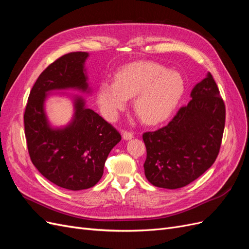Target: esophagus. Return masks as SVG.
I'll return each mask as SVG.
<instances>
[{
  "instance_id": "34e87169",
  "label": "esophagus",
  "mask_w": 249,
  "mask_h": 249,
  "mask_svg": "<svg viewBox=\"0 0 249 249\" xmlns=\"http://www.w3.org/2000/svg\"><path fill=\"white\" fill-rule=\"evenodd\" d=\"M133 137H134V136H133L132 133L126 132V131L123 132V139H124V140H131Z\"/></svg>"
}]
</instances>
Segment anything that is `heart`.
<instances>
[{"mask_svg": "<svg viewBox=\"0 0 249 249\" xmlns=\"http://www.w3.org/2000/svg\"><path fill=\"white\" fill-rule=\"evenodd\" d=\"M185 91L180 73L152 62L129 64L115 74V82L103 80L97 87V104L103 115L114 120L124 110L129 97L134 109L147 124L170 117Z\"/></svg>", "mask_w": 249, "mask_h": 249, "instance_id": "1", "label": "heart"}]
</instances>
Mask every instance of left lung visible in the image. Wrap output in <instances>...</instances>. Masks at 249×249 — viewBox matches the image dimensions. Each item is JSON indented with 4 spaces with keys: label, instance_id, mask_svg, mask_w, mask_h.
Masks as SVG:
<instances>
[{
    "label": "left lung",
    "instance_id": "1",
    "mask_svg": "<svg viewBox=\"0 0 249 249\" xmlns=\"http://www.w3.org/2000/svg\"><path fill=\"white\" fill-rule=\"evenodd\" d=\"M190 97L166 126L143 134L147 153L143 167L156 187L187 186L212 166L219 153L225 107L212 74L207 72Z\"/></svg>",
    "mask_w": 249,
    "mask_h": 249
}]
</instances>
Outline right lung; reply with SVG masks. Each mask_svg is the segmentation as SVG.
<instances>
[{
    "label": "right lung",
    "mask_w": 249,
    "mask_h": 249,
    "mask_svg": "<svg viewBox=\"0 0 249 249\" xmlns=\"http://www.w3.org/2000/svg\"><path fill=\"white\" fill-rule=\"evenodd\" d=\"M89 54L74 52L57 59L44 70L30 92L24 115L30 158L50 182L67 190L93 187L101 179L111 149L122 136L96 112L86 106L82 95L91 94L85 67ZM70 97L74 114L65 126H53L45 110L50 96Z\"/></svg>",
    "instance_id": "obj_1"
}]
</instances>
